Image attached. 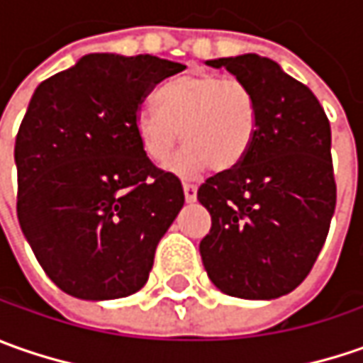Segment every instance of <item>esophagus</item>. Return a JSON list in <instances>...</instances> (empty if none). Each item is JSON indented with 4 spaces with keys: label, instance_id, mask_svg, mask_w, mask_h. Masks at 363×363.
Listing matches in <instances>:
<instances>
[{
    "label": "esophagus",
    "instance_id": "34e87169",
    "mask_svg": "<svg viewBox=\"0 0 363 363\" xmlns=\"http://www.w3.org/2000/svg\"><path fill=\"white\" fill-rule=\"evenodd\" d=\"M184 196H186V202L191 203L198 200V188L194 184H184Z\"/></svg>",
    "mask_w": 363,
    "mask_h": 363
}]
</instances>
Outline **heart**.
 <instances>
[{
    "label": "heart",
    "instance_id": "obj_1",
    "mask_svg": "<svg viewBox=\"0 0 363 363\" xmlns=\"http://www.w3.org/2000/svg\"><path fill=\"white\" fill-rule=\"evenodd\" d=\"M161 108L139 106L133 129L145 157L163 165L184 139L186 149L169 163L179 177L238 167L252 149L258 127L255 92L236 78L191 72L161 86Z\"/></svg>",
    "mask_w": 363,
    "mask_h": 363
}]
</instances>
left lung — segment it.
Instances as JSON below:
<instances>
[{
    "instance_id": "1",
    "label": "left lung",
    "mask_w": 363,
    "mask_h": 363,
    "mask_svg": "<svg viewBox=\"0 0 363 363\" xmlns=\"http://www.w3.org/2000/svg\"><path fill=\"white\" fill-rule=\"evenodd\" d=\"M206 64L250 86L258 127L246 160L198 189L212 216L200 242L203 269L230 297L277 299L305 281L335 212L329 121L313 92L271 58Z\"/></svg>"
}]
</instances>
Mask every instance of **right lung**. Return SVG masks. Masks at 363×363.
I'll list each match as a JSON object with an SVG mask.
<instances>
[{
    "label": "right lung",
    "instance_id": "right-lung-1",
    "mask_svg": "<svg viewBox=\"0 0 363 363\" xmlns=\"http://www.w3.org/2000/svg\"><path fill=\"white\" fill-rule=\"evenodd\" d=\"M186 66L86 54L40 82L16 137L18 220L64 293L129 297L184 208L182 182L147 160L133 119L147 92Z\"/></svg>",
    "mask_w": 363,
    "mask_h": 363
}]
</instances>
